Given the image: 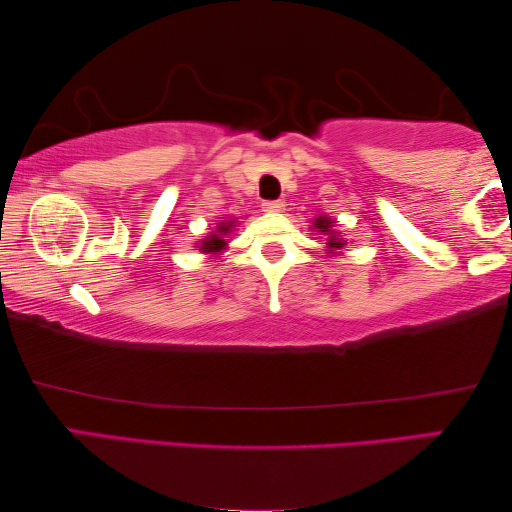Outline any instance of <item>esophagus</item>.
I'll return each instance as SVG.
<instances>
[{"mask_svg": "<svg viewBox=\"0 0 512 512\" xmlns=\"http://www.w3.org/2000/svg\"><path fill=\"white\" fill-rule=\"evenodd\" d=\"M283 201H263V211L267 213H281L283 211Z\"/></svg>", "mask_w": 512, "mask_h": 512, "instance_id": "esophagus-1", "label": "esophagus"}]
</instances>
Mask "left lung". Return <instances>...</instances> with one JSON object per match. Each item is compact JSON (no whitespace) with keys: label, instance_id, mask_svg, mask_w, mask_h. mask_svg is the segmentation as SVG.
I'll return each mask as SVG.
<instances>
[{"label":"left lung","instance_id":"8db88e82","mask_svg":"<svg viewBox=\"0 0 512 512\" xmlns=\"http://www.w3.org/2000/svg\"><path fill=\"white\" fill-rule=\"evenodd\" d=\"M313 229L322 231V233H326V236H329V240H326V247H329L331 254H333V251H338V249H342V247L347 245V240H342V238L335 236V231H333V220H329V217H326V215H320V217H317L315 224H313Z\"/></svg>","mask_w":512,"mask_h":512}]
</instances>
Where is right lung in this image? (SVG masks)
<instances>
[{
    "label": "right lung",
    "mask_w": 512,
    "mask_h": 512,
    "mask_svg": "<svg viewBox=\"0 0 512 512\" xmlns=\"http://www.w3.org/2000/svg\"><path fill=\"white\" fill-rule=\"evenodd\" d=\"M231 226H236L233 222H220L217 224V231L211 233V236H206L201 242H197L199 249L204 251V254H217V251H222L226 247V240L224 236H229Z\"/></svg>",
    "instance_id": "1"
}]
</instances>
